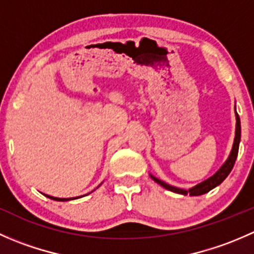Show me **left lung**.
Returning a JSON list of instances; mask_svg holds the SVG:
<instances>
[{
	"label": "left lung",
	"instance_id": "left-lung-1",
	"mask_svg": "<svg viewBox=\"0 0 254 254\" xmlns=\"http://www.w3.org/2000/svg\"><path fill=\"white\" fill-rule=\"evenodd\" d=\"M235 111H236V109H235ZM240 140H241V122H240V117H238V114L236 113V135H235V141H234V146H232V151H231V153H230V156H229V158H227L226 162L222 165V167L220 168V170L217 171L214 176L210 177V178L206 179V181L201 182V183L198 184V186L193 187V188H190L189 190H186V189H181V188H176V187L170 186V184L165 183V182L160 181V179L155 178V177H152V176H151V178H152L156 183H158L160 186H162L163 188L168 189V190H171V191H175V193L183 194V195H188L189 194V195H191V196H195V195H201V194H205V193H207V191L211 190V189H214L215 187H217L219 184H221L222 182L225 181V178L230 175V172H231L232 168H234L235 162H236V158L238 155V146H240Z\"/></svg>",
	"mask_w": 254,
	"mask_h": 254
}]
</instances>
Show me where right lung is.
<instances>
[{
	"label": "right lung",
	"mask_w": 254,
	"mask_h": 254,
	"mask_svg": "<svg viewBox=\"0 0 254 254\" xmlns=\"http://www.w3.org/2000/svg\"><path fill=\"white\" fill-rule=\"evenodd\" d=\"M48 198H50V199H53V200H58V201H66V200H71V199H75V198H54V196H49V195H47Z\"/></svg>",
	"instance_id": "right-lung-1"
}]
</instances>
